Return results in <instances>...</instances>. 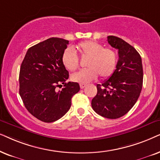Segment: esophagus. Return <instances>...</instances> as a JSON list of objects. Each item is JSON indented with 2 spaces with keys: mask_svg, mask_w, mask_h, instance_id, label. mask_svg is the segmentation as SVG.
Listing matches in <instances>:
<instances>
[{
  "mask_svg": "<svg viewBox=\"0 0 160 160\" xmlns=\"http://www.w3.org/2000/svg\"><path fill=\"white\" fill-rule=\"evenodd\" d=\"M80 88H85V87H86V84H82V83H80Z\"/></svg>",
  "mask_w": 160,
  "mask_h": 160,
  "instance_id": "1",
  "label": "esophagus"
}]
</instances>
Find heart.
<instances>
[{
    "mask_svg": "<svg viewBox=\"0 0 160 160\" xmlns=\"http://www.w3.org/2000/svg\"><path fill=\"white\" fill-rule=\"evenodd\" d=\"M76 48L82 58H87L86 67L88 69L72 74V81L86 84L97 78L98 74L102 78H108L114 72L118 61L114 50L103 48L101 44L91 40L80 42ZM61 61L69 71H74L79 67V58L71 48L63 51Z\"/></svg>",
    "mask_w": 160,
    "mask_h": 160,
    "instance_id": "b5f03b06",
    "label": "heart"
}]
</instances>
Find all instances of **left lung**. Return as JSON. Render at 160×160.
Returning a JSON list of instances; mask_svg holds the SVG:
<instances>
[{
    "label": "left lung",
    "instance_id": "8db88e82",
    "mask_svg": "<svg viewBox=\"0 0 160 160\" xmlns=\"http://www.w3.org/2000/svg\"><path fill=\"white\" fill-rule=\"evenodd\" d=\"M108 42L118 50L116 69L109 79L97 84L91 106L100 116L116 119L135 105L142 90L143 72L141 57L132 46L114 36L108 37Z\"/></svg>",
    "mask_w": 160,
    "mask_h": 160
}]
</instances>
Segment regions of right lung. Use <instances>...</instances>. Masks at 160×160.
Returning <instances> with one entry per match:
<instances>
[{
    "label": "right lung",
    "instance_id": "right-lung-1",
    "mask_svg": "<svg viewBox=\"0 0 160 160\" xmlns=\"http://www.w3.org/2000/svg\"><path fill=\"white\" fill-rule=\"evenodd\" d=\"M68 44V40L50 38L30 48L21 64L20 95L28 111L44 122L64 116L72 97L80 91L78 82H66L69 72L61 58ZM61 84L65 88L58 92L56 88Z\"/></svg>",
    "mask_w": 160,
    "mask_h": 160
}]
</instances>
